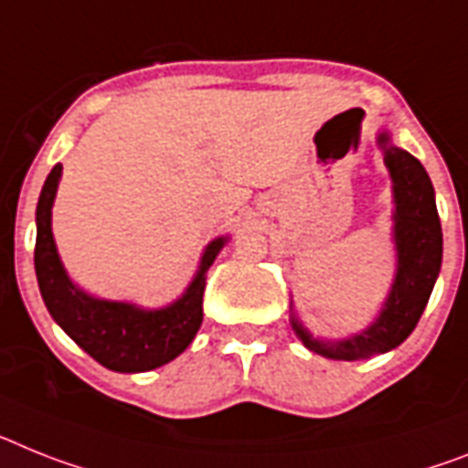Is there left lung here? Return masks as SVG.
Here are the masks:
<instances>
[{
	"instance_id": "1",
	"label": "left lung",
	"mask_w": 468,
	"mask_h": 468,
	"mask_svg": "<svg viewBox=\"0 0 468 468\" xmlns=\"http://www.w3.org/2000/svg\"><path fill=\"white\" fill-rule=\"evenodd\" d=\"M378 144L390 168L395 190V245H398V276L388 302L374 325L347 340L325 343L312 337L292 319L294 333L312 352L335 361H359L383 355L402 345L421 319L428 297L442 261V228L435 192L421 161L407 149L392 147L388 133H380Z\"/></svg>"
}]
</instances>
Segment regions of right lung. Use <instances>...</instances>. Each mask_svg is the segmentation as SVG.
I'll use <instances>...</instances> for the list:
<instances>
[{
	"label": "right lung",
	"mask_w": 468,
	"mask_h": 468,
	"mask_svg": "<svg viewBox=\"0 0 468 468\" xmlns=\"http://www.w3.org/2000/svg\"><path fill=\"white\" fill-rule=\"evenodd\" d=\"M61 164L47 176L37 202V240H35V273L42 300L76 345H80L101 367L121 374H140L164 367L183 352L202 325V294L207 271L221 252L226 238L211 242L202 257L197 276L187 292L171 307L140 309L128 302L97 300L76 288L58 261L52 238V204L57 195Z\"/></svg>",
	"instance_id": "1"
}]
</instances>
